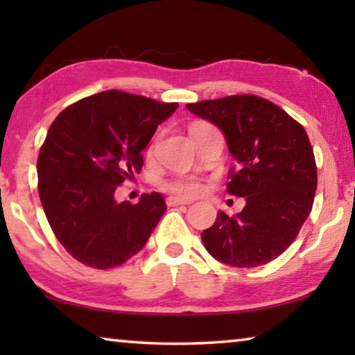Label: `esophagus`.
Segmentation results:
<instances>
[{
    "label": "esophagus",
    "instance_id": "esophagus-1",
    "mask_svg": "<svg viewBox=\"0 0 355 355\" xmlns=\"http://www.w3.org/2000/svg\"><path fill=\"white\" fill-rule=\"evenodd\" d=\"M189 200H183V199H178V197H169L167 199V205L169 207H177V205H189Z\"/></svg>",
    "mask_w": 355,
    "mask_h": 355
}]
</instances>
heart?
Returning <instances> with one entry per match:
<instances>
[{
	"label": "heart",
	"mask_w": 355,
	"mask_h": 355,
	"mask_svg": "<svg viewBox=\"0 0 355 355\" xmlns=\"http://www.w3.org/2000/svg\"><path fill=\"white\" fill-rule=\"evenodd\" d=\"M208 128H211V125L209 123L196 122L189 127V135L192 136V135L199 133V131L208 130ZM155 148H156V144H153V146L150 147V153H153ZM167 189H169L172 194H175L177 197H182V199H189V197L202 194L203 183L196 178H182V180H175V182H172L169 186H167Z\"/></svg>",
	"instance_id": "obj_1"
}]
</instances>
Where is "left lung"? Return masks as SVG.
<instances>
[{"mask_svg":"<svg viewBox=\"0 0 355 355\" xmlns=\"http://www.w3.org/2000/svg\"><path fill=\"white\" fill-rule=\"evenodd\" d=\"M186 107L224 133L236 159L227 189L245 197L241 213H218L214 224L202 232L203 245L228 266L257 268L272 261L296 239L313 205L316 163L304 127L255 95Z\"/></svg>","mask_w":355,"mask_h":355,"instance_id":"left-lung-1","label":"left lung"}]
</instances>
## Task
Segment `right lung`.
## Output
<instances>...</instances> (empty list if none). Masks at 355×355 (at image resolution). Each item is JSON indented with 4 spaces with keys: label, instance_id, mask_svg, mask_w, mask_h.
<instances>
[{
    "label": "right lung",
    "instance_id": "add662e5",
    "mask_svg": "<svg viewBox=\"0 0 355 355\" xmlns=\"http://www.w3.org/2000/svg\"><path fill=\"white\" fill-rule=\"evenodd\" d=\"M178 103L120 91L76 101L48 130L37 159L39 196L53 233L83 264L110 269L136 255L166 211L159 192L136 205L116 189L142 169V152Z\"/></svg>",
    "mask_w": 355,
    "mask_h": 355
}]
</instances>
